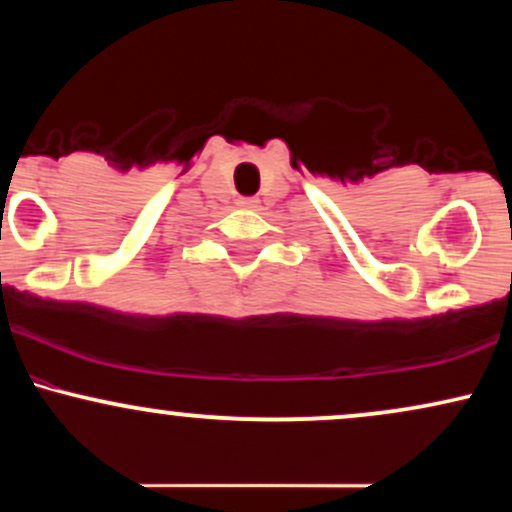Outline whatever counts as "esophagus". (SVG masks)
Masks as SVG:
<instances>
[{"label": "esophagus", "instance_id": "34e87169", "mask_svg": "<svg viewBox=\"0 0 512 512\" xmlns=\"http://www.w3.org/2000/svg\"><path fill=\"white\" fill-rule=\"evenodd\" d=\"M255 204H257V199H252V197L238 199V207H243V209H255Z\"/></svg>", "mask_w": 512, "mask_h": 512}]
</instances>
